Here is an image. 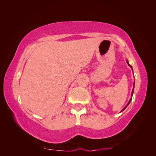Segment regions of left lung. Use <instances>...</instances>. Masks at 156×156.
Here are the masks:
<instances>
[{"instance_id": "obj_1", "label": "left lung", "mask_w": 156, "mask_h": 156, "mask_svg": "<svg viewBox=\"0 0 156 156\" xmlns=\"http://www.w3.org/2000/svg\"><path fill=\"white\" fill-rule=\"evenodd\" d=\"M127 64H128V65H129V66L130 67H131V69H132V66H131V65H130V64H129L128 63V62H127ZM132 71H133V69H132ZM134 84H135V83H134V87H133V89H132V94H131V96H132V95H133V92H134ZM131 100H132V98H130V99H129V102H128V104H127V105L125 106V108H123V109H122V110L121 111H120V112H122V111H124V110H125V109L127 108V106L129 105V103H130V101H131Z\"/></svg>"}]
</instances>
